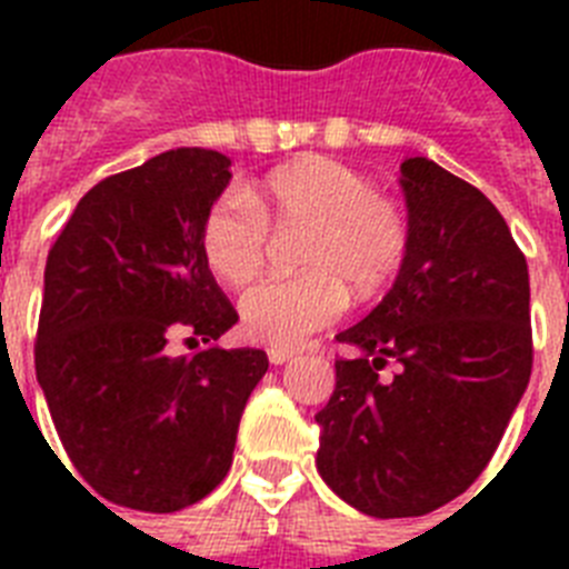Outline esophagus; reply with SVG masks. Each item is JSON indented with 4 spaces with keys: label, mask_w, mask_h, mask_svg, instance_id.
Listing matches in <instances>:
<instances>
[{
    "label": "esophagus",
    "mask_w": 569,
    "mask_h": 569,
    "mask_svg": "<svg viewBox=\"0 0 569 569\" xmlns=\"http://www.w3.org/2000/svg\"><path fill=\"white\" fill-rule=\"evenodd\" d=\"M268 359H270V365H284V361L293 359V350H284V347H270Z\"/></svg>",
    "instance_id": "esophagus-1"
}]
</instances>
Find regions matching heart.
Returning a JSON list of instances; mask_svg holds the SVG:
<instances>
[{
    "label": "heart",
    "mask_w": 569,
    "mask_h": 569,
    "mask_svg": "<svg viewBox=\"0 0 569 569\" xmlns=\"http://www.w3.org/2000/svg\"><path fill=\"white\" fill-rule=\"evenodd\" d=\"M268 224L308 230L299 248L305 276L256 284L241 296L239 316L248 339L284 350L330 328L347 290L370 299L390 284L410 248L405 210L376 193L365 173L328 156H299L270 170L248 196H219L202 222L210 273L233 290L250 284L268 259Z\"/></svg>",
    "instance_id": "b5f03b06"
}]
</instances>
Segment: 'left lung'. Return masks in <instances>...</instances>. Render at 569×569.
<instances>
[{
	"label": "left lung",
	"mask_w": 569,
	"mask_h": 569,
	"mask_svg": "<svg viewBox=\"0 0 569 569\" xmlns=\"http://www.w3.org/2000/svg\"><path fill=\"white\" fill-rule=\"evenodd\" d=\"M399 184L407 259L336 336L356 353L316 413L319 476L376 519L425 516L479 479L532 367L530 276L496 204L427 156H407ZM387 358L400 373L379 380Z\"/></svg>",
	"instance_id": "obj_1"
}]
</instances>
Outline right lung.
Masks as SVG:
<instances>
[{"label": "right lung", "instance_id": "1", "mask_svg": "<svg viewBox=\"0 0 569 569\" xmlns=\"http://www.w3.org/2000/svg\"><path fill=\"white\" fill-rule=\"evenodd\" d=\"M230 176L219 150L153 156L90 188L48 253L37 379L64 453L119 507L204 499L268 373L264 350L210 345L239 321L202 256L204 213ZM179 329L203 350L170 355Z\"/></svg>", "mask_w": 569, "mask_h": 569}]
</instances>
